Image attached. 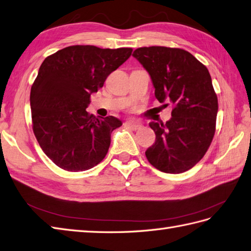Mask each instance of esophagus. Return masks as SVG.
I'll use <instances>...</instances> for the list:
<instances>
[{
	"label": "esophagus",
	"mask_w": 251,
	"mask_h": 251,
	"mask_svg": "<svg viewBox=\"0 0 251 251\" xmlns=\"http://www.w3.org/2000/svg\"><path fill=\"white\" fill-rule=\"evenodd\" d=\"M125 126L129 127V129H131V130H137L140 127V126L138 124H135V122H133V121H126L125 124Z\"/></svg>",
	"instance_id": "34e87169"
}]
</instances>
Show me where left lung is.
Segmentation results:
<instances>
[{
    "mask_svg": "<svg viewBox=\"0 0 251 251\" xmlns=\"http://www.w3.org/2000/svg\"><path fill=\"white\" fill-rule=\"evenodd\" d=\"M133 56L150 75L156 99L169 100L174 106L166 124H149L155 143L146 156L163 173H184L203 157L215 134L218 101L210 72L178 48H138Z\"/></svg>",
    "mask_w": 251,
    "mask_h": 251,
    "instance_id": "obj_1",
    "label": "left lung"
}]
</instances>
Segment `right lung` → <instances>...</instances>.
I'll return each instance as SVG.
<instances>
[{"label":"right lung","instance_id":"add662e5","mask_svg":"<svg viewBox=\"0 0 251 251\" xmlns=\"http://www.w3.org/2000/svg\"><path fill=\"white\" fill-rule=\"evenodd\" d=\"M131 48L70 46L48 56L30 88L33 131L42 151L67 172H84L105 157L111 134L122 122L96 118L90 95L131 56Z\"/></svg>","mask_w":251,"mask_h":251}]
</instances>
